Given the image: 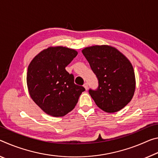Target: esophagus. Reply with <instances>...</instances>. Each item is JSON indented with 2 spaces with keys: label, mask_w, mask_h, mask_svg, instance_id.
<instances>
[{
  "label": "esophagus",
  "mask_w": 158,
  "mask_h": 158,
  "mask_svg": "<svg viewBox=\"0 0 158 158\" xmlns=\"http://www.w3.org/2000/svg\"><path fill=\"white\" fill-rule=\"evenodd\" d=\"M83 87H85V89H86V90L88 89V84H87V83H85L83 85Z\"/></svg>",
  "instance_id": "esophagus-1"
}]
</instances>
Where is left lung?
<instances>
[{
    "instance_id": "1",
    "label": "left lung",
    "mask_w": 158,
    "mask_h": 158,
    "mask_svg": "<svg viewBox=\"0 0 158 158\" xmlns=\"http://www.w3.org/2000/svg\"><path fill=\"white\" fill-rule=\"evenodd\" d=\"M82 52L98 79V88L89 90L97 106L107 113L122 109L135 91V75L130 61L117 49L108 45L92 46Z\"/></svg>"
}]
</instances>
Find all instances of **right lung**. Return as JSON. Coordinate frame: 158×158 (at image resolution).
I'll use <instances>...</instances> for the list:
<instances>
[{
	"instance_id": "right-lung-1",
	"label": "right lung",
	"mask_w": 158,
	"mask_h": 158,
	"mask_svg": "<svg viewBox=\"0 0 158 158\" xmlns=\"http://www.w3.org/2000/svg\"><path fill=\"white\" fill-rule=\"evenodd\" d=\"M77 52L65 47H50L31 61L27 82L31 99L44 112L62 117L73 109L85 89L74 83V76L66 67Z\"/></svg>"
}]
</instances>
